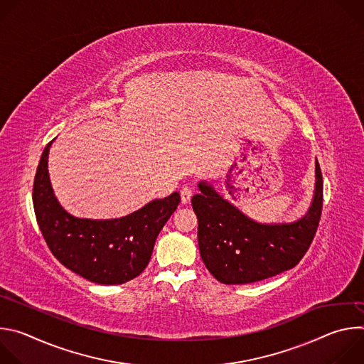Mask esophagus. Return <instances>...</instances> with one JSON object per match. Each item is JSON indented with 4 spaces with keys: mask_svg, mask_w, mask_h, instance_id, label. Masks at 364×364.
<instances>
[{
    "mask_svg": "<svg viewBox=\"0 0 364 364\" xmlns=\"http://www.w3.org/2000/svg\"><path fill=\"white\" fill-rule=\"evenodd\" d=\"M180 194H181V201H183L184 204H188L190 200H191V197H193V194H194V186H193V184H186V186H183L181 190H180Z\"/></svg>",
    "mask_w": 364,
    "mask_h": 364,
    "instance_id": "1",
    "label": "esophagus"
}]
</instances>
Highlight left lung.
Wrapping results in <instances>:
<instances>
[{"label":"left lung","instance_id":"obj_1","mask_svg":"<svg viewBox=\"0 0 364 364\" xmlns=\"http://www.w3.org/2000/svg\"><path fill=\"white\" fill-rule=\"evenodd\" d=\"M316 196L308 213L288 225H261L246 218L210 186L191 198L198 219V247L205 268L222 284L240 285L294 268L313 242L323 210V174L316 163Z\"/></svg>","mask_w":364,"mask_h":364}]
</instances>
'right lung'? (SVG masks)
Listing matches in <instances>:
<instances>
[{
    "mask_svg": "<svg viewBox=\"0 0 364 364\" xmlns=\"http://www.w3.org/2000/svg\"><path fill=\"white\" fill-rule=\"evenodd\" d=\"M51 142L41 154L33 184L34 213L48 249L62 265L90 282L119 285L134 279L146 268L154 243L176 212L180 194L154 200L121 219L73 218L58 203L48 180Z\"/></svg>",
    "mask_w": 364,
    "mask_h": 364,
    "instance_id": "obj_1",
    "label": "right lung"
}]
</instances>
